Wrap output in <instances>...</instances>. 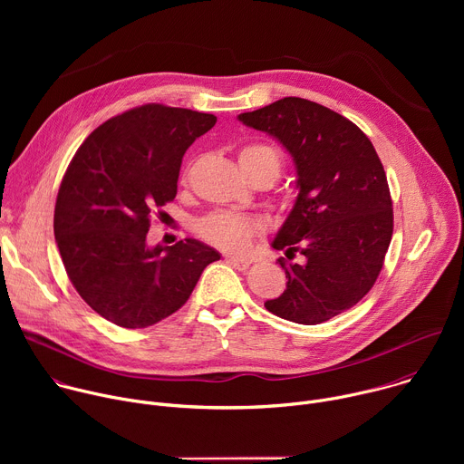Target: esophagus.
<instances>
[{"label": "esophagus", "mask_w": 464, "mask_h": 464, "mask_svg": "<svg viewBox=\"0 0 464 464\" xmlns=\"http://www.w3.org/2000/svg\"><path fill=\"white\" fill-rule=\"evenodd\" d=\"M226 260L231 264V266H233L235 270H240V272L247 270L249 264H251L247 258H244V256H235V255H227Z\"/></svg>", "instance_id": "34e87169"}]
</instances>
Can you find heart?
Listing matches in <instances>:
<instances>
[{"label":"heart","instance_id":"obj_1","mask_svg":"<svg viewBox=\"0 0 464 464\" xmlns=\"http://www.w3.org/2000/svg\"><path fill=\"white\" fill-rule=\"evenodd\" d=\"M238 163L246 176H251L262 169H268L277 176L281 170L279 152L268 145L244 147L238 154ZM196 231L204 240L217 247L240 251L251 242L253 235L258 231V226L249 217L235 215L229 211H215L198 222Z\"/></svg>","mask_w":464,"mask_h":464}]
</instances>
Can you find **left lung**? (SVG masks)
<instances>
[{
    "instance_id": "obj_1",
    "label": "left lung",
    "mask_w": 464,
    "mask_h": 464,
    "mask_svg": "<svg viewBox=\"0 0 464 464\" xmlns=\"http://www.w3.org/2000/svg\"><path fill=\"white\" fill-rule=\"evenodd\" d=\"M292 156L299 194L274 238L303 262L279 264L286 290L264 303L272 314L317 324L349 310L376 283L392 237V202L383 165L363 131L317 102L285 97L238 115Z\"/></svg>"
}]
</instances>
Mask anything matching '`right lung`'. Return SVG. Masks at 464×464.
<instances>
[{"instance_id": "1", "label": "right lung", "mask_w": 464, "mask_h": 464, "mask_svg": "<svg viewBox=\"0 0 464 464\" xmlns=\"http://www.w3.org/2000/svg\"><path fill=\"white\" fill-rule=\"evenodd\" d=\"M213 113L145 104L95 128L58 188L54 237L79 295L104 319L145 328L179 310L220 253L185 238L147 244L150 215L172 202L185 150Z\"/></svg>"}]
</instances>
